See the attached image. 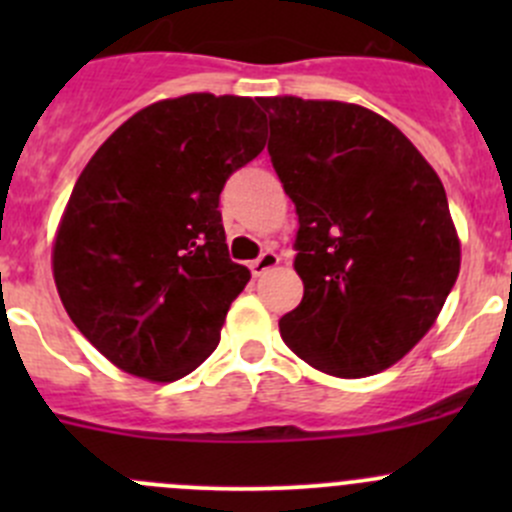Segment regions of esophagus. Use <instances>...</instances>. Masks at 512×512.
<instances>
[{
  "mask_svg": "<svg viewBox=\"0 0 512 512\" xmlns=\"http://www.w3.org/2000/svg\"><path fill=\"white\" fill-rule=\"evenodd\" d=\"M277 265H280V255L272 250H265L260 257H257V260L250 262V272L255 277H262L265 272H270L272 267H277Z\"/></svg>",
  "mask_w": 512,
  "mask_h": 512,
  "instance_id": "34e87169",
  "label": "esophagus"
}]
</instances>
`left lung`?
I'll return each instance as SVG.
<instances>
[{
    "instance_id": "left-lung-1",
    "label": "left lung",
    "mask_w": 512,
    "mask_h": 512,
    "mask_svg": "<svg viewBox=\"0 0 512 512\" xmlns=\"http://www.w3.org/2000/svg\"><path fill=\"white\" fill-rule=\"evenodd\" d=\"M272 168L297 210L304 282L280 334L324 374L361 379L409 354L461 267L443 183L379 113L342 101L260 98Z\"/></svg>"
}]
</instances>
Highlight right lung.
I'll return each instance as SVG.
<instances>
[{
	"label": "right lung",
	"instance_id": "right-lung-1",
	"mask_svg": "<svg viewBox=\"0 0 512 512\" xmlns=\"http://www.w3.org/2000/svg\"><path fill=\"white\" fill-rule=\"evenodd\" d=\"M262 148L252 98L188 94L128 118L79 175L54 280L71 322L118 369L175 381L215 352L250 280L227 252L220 193Z\"/></svg>",
	"mask_w": 512,
	"mask_h": 512
}]
</instances>
